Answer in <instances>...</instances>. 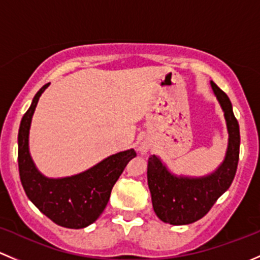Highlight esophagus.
<instances>
[{
  "instance_id": "1",
  "label": "esophagus",
  "mask_w": 260,
  "mask_h": 260,
  "mask_svg": "<svg viewBox=\"0 0 260 260\" xmlns=\"http://www.w3.org/2000/svg\"><path fill=\"white\" fill-rule=\"evenodd\" d=\"M140 151L145 152V151H146V148H145V146H141V148H140Z\"/></svg>"
}]
</instances>
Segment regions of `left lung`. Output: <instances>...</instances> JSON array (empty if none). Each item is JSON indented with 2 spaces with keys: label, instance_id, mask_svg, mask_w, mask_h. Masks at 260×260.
<instances>
[{
  "label": "left lung",
  "instance_id": "8db88e82",
  "mask_svg": "<svg viewBox=\"0 0 260 260\" xmlns=\"http://www.w3.org/2000/svg\"><path fill=\"white\" fill-rule=\"evenodd\" d=\"M211 90L220 104L228 129V148L223 162L204 176L175 175L159 156L148 161V184L152 208L157 218L171 225H186L202 219L224 194L237 173L239 161V124L228 95L210 81Z\"/></svg>",
  "mask_w": 260,
  "mask_h": 260
}]
</instances>
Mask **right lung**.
Here are the masks:
<instances>
[{"instance_id":"obj_1","label":"right lung","mask_w":260,"mask_h":260,"mask_svg":"<svg viewBox=\"0 0 260 260\" xmlns=\"http://www.w3.org/2000/svg\"><path fill=\"white\" fill-rule=\"evenodd\" d=\"M49 85H44L37 91L30 109L21 120L18 130V170L21 183L35 207L53 223L70 229L86 228L106 208L112 186L127 162L136 156V152L134 149L116 152L76 175L65 178L45 176L37 169L31 157L28 135L40 96Z\"/></svg>"}]
</instances>
